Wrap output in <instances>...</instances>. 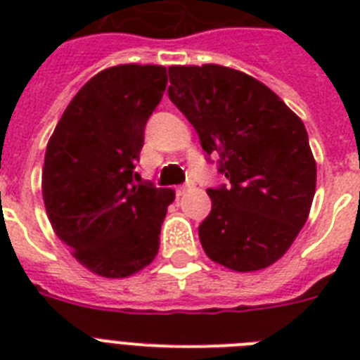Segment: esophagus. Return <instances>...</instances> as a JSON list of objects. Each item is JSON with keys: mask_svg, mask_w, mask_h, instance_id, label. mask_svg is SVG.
Listing matches in <instances>:
<instances>
[{"mask_svg": "<svg viewBox=\"0 0 360 360\" xmlns=\"http://www.w3.org/2000/svg\"><path fill=\"white\" fill-rule=\"evenodd\" d=\"M191 183H186V185H181V186H177V191H175V192H177V196H183V194H185V192L186 191H188V188H191Z\"/></svg>", "mask_w": 360, "mask_h": 360, "instance_id": "1", "label": "esophagus"}]
</instances>
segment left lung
<instances>
[{
	"instance_id": "1",
	"label": "left lung",
	"mask_w": 360,
	"mask_h": 360,
	"mask_svg": "<svg viewBox=\"0 0 360 360\" xmlns=\"http://www.w3.org/2000/svg\"><path fill=\"white\" fill-rule=\"evenodd\" d=\"M169 101L219 155L228 185L207 188L211 213L198 233L213 262L248 273L269 267L304 226L316 192L302 121L267 86L240 70L169 67Z\"/></svg>"
}]
</instances>
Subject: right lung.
I'll use <instances>...</instances> for the list:
<instances>
[{
  "mask_svg": "<svg viewBox=\"0 0 360 360\" xmlns=\"http://www.w3.org/2000/svg\"><path fill=\"white\" fill-rule=\"evenodd\" d=\"M168 75L158 65H120L93 76L48 141L42 198L53 231L78 262L124 278L155 259L172 188L138 183L147 120Z\"/></svg>",
  "mask_w": 360,
  "mask_h": 360,
  "instance_id": "right-lung-1",
  "label": "right lung"
}]
</instances>
